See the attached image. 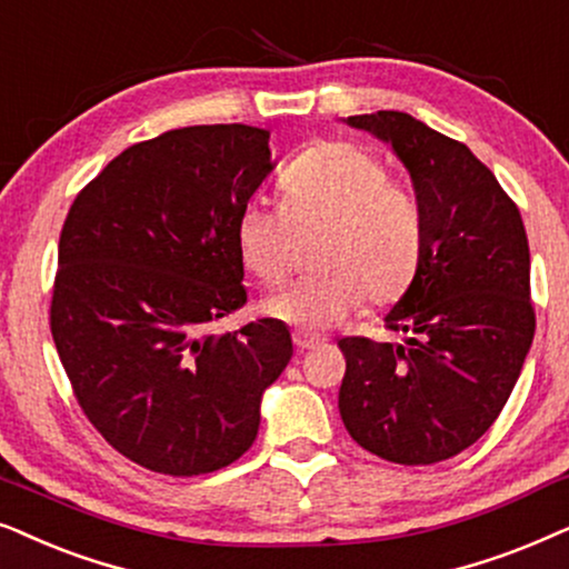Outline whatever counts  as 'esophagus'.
<instances>
[{
	"instance_id": "obj_1",
	"label": "esophagus",
	"mask_w": 569,
	"mask_h": 569,
	"mask_svg": "<svg viewBox=\"0 0 569 569\" xmlns=\"http://www.w3.org/2000/svg\"><path fill=\"white\" fill-rule=\"evenodd\" d=\"M293 343H297V348L299 351H309V348H315V346H320V338H315V336H309V332H293Z\"/></svg>"
}]
</instances>
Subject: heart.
<instances>
[{
  "instance_id": "1",
  "label": "heart",
  "mask_w": 569,
  "mask_h": 569,
  "mask_svg": "<svg viewBox=\"0 0 569 569\" xmlns=\"http://www.w3.org/2000/svg\"><path fill=\"white\" fill-rule=\"evenodd\" d=\"M283 202H249L237 218L244 268L278 286L293 268L297 233L322 229L312 276L262 301V312L299 330H328L363 301L388 305L416 276L423 216L416 197L390 181L380 158L348 142H322L280 177Z\"/></svg>"
}]
</instances>
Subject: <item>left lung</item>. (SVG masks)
<instances>
[{"label": "left lung", "instance_id": "1", "mask_svg": "<svg viewBox=\"0 0 569 569\" xmlns=\"http://www.w3.org/2000/svg\"><path fill=\"white\" fill-rule=\"evenodd\" d=\"M388 142L423 216L419 268L385 315L403 343L338 340L340 419L363 450L429 466L479 439L502 411L533 343L531 252L520 210L463 142L403 111L343 119Z\"/></svg>", "mask_w": 569, "mask_h": 569}]
</instances>
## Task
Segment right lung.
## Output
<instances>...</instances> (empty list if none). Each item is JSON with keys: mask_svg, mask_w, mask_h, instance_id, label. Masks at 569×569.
Returning a JSON list of instances; mask_svg holds the SVG:
<instances>
[{"mask_svg": "<svg viewBox=\"0 0 569 569\" xmlns=\"http://www.w3.org/2000/svg\"><path fill=\"white\" fill-rule=\"evenodd\" d=\"M268 140L247 124L163 132L113 158L67 213L57 353L90 423L148 471L200 476L239 460L293 356L270 317L208 330L247 301L237 218L276 166Z\"/></svg>", "mask_w": 569, "mask_h": 569, "instance_id": "1", "label": "right lung"}]
</instances>
